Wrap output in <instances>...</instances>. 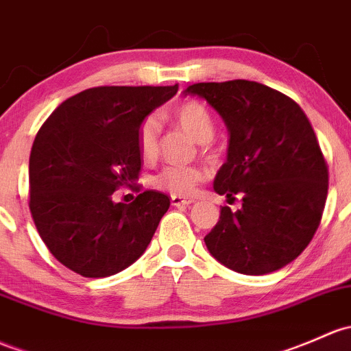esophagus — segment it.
Instances as JSON below:
<instances>
[{
  "instance_id": "obj_1",
  "label": "esophagus",
  "mask_w": 351,
  "mask_h": 351,
  "mask_svg": "<svg viewBox=\"0 0 351 351\" xmlns=\"http://www.w3.org/2000/svg\"><path fill=\"white\" fill-rule=\"evenodd\" d=\"M193 198L182 197V195H171V205L173 206H188L193 204Z\"/></svg>"
}]
</instances>
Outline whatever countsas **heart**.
I'll return each instance as SVG.
<instances>
[{
    "mask_svg": "<svg viewBox=\"0 0 351 351\" xmlns=\"http://www.w3.org/2000/svg\"><path fill=\"white\" fill-rule=\"evenodd\" d=\"M169 117L178 124L188 136L197 143H202L204 153L208 160H215L219 156L217 147L210 139L215 132V119L210 109L204 102L186 99L178 102L171 110ZM136 146L139 156L145 161H151L158 153V123L153 116H147L136 129ZM202 182V171L195 166H166L153 178V186L161 191H168L171 195H190Z\"/></svg>",
    "mask_w": 351,
    "mask_h": 351,
    "instance_id": "heart-1",
    "label": "heart"
}]
</instances>
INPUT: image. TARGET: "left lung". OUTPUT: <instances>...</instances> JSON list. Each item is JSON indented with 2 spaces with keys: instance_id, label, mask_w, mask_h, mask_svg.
Listing matches in <instances>:
<instances>
[{
  "instance_id": "left-lung-1",
  "label": "left lung",
  "mask_w": 351,
  "mask_h": 351,
  "mask_svg": "<svg viewBox=\"0 0 351 351\" xmlns=\"http://www.w3.org/2000/svg\"><path fill=\"white\" fill-rule=\"evenodd\" d=\"M183 94L222 116L230 139L213 190L242 200L237 212L222 206L206 249L241 274L284 267L311 242L326 204L328 166L308 117L293 99L250 80L193 84Z\"/></svg>"
}]
</instances>
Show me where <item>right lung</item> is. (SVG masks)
Returning a JSON list of instances; mask_svg holds the SVG:
<instances>
[{"label":"right lung","mask_w":351,"mask_h":351,"mask_svg":"<svg viewBox=\"0 0 351 351\" xmlns=\"http://www.w3.org/2000/svg\"><path fill=\"white\" fill-rule=\"evenodd\" d=\"M178 86L94 87L62 102L29 154V212L55 259L84 278H108L149 245L168 195L139 193L116 204L119 186L139 191L138 124Z\"/></svg>","instance_id":"add662e5"}]
</instances>
